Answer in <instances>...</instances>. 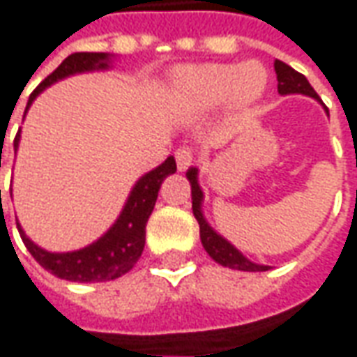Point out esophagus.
<instances>
[{
	"label": "esophagus",
	"mask_w": 357,
	"mask_h": 357,
	"mask_svg": "<svg viewBox=\"0 0 357 357\" xmlns=\"http://www.w3.org/2000/svg\"><path fill=\"white\" fill-rule=\"evenodd\" d=\"M176 164H178L179 172H183V169H188L191 166V162H193V150L191 148H178L176 150Z\"/></svg>",
	"instance_id": "34e87169"
}]
</instances>
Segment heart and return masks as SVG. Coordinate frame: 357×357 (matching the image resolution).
<instances>
[{
	"instance_id": "1",
	"label": "heart",
	"mask_w": 357,
	"mask_h": 357,
	"mask_svg": "<svg viewBox=\"0 0 357 357\" xmlns=\"http://www.w3.org/2000/svg\"><path fill=\"white\" fill-rule=\"evenodd\" d=\"M266 73L259 65H202L181 70L178 77L179 96L193 108L219 105L229 94L235 102L247 105L263 94Z\"/></svg>"
}]
</instances>
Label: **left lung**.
Instances as JSON below:
<instances>
[{
  "label": "left lung",
  "mask_w": 357,
  "mask_h": 357,
  "mask_svg": "<svg viewBox=\"0 0 357 357\" xmlns=\"http://www.w3.org/2000/svg\"><path fill=\"white\" fill-rule=\"evenodd\" d=\"M275 70H277V80H278V93L280 94H306V96H312L318 98V93L310 86V82L306 80L304 75H301L298 70L282 63V61H275ZM188 179L191 183V209H193V215L199 223V237H202V245L205 251L209 252V257L215 261V263L229 266V268H237V271H266L268 266L263 264L251 263L249 259H245L231 243L223 239L221 235H217L213 229L207 225V221L203 219L202 213V199L203 193L199 190V183H197V169L191 167L188 172Z\"/></svg>",
  "instance_id": "left-lung-1"
}]
</instances>
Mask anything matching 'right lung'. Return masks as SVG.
Returning <instances> with one entry per match:
<instances>
[{
    "label": "right lung",
    "mask_w": 357,
    "mask_h": 357,
    "mask_svg": "<svg viewBox=\"0 0 357 357\" xmlns=\"http://www.w3.org/2000/svg\"><path fill=\"white\" fill-rule=\"evenodd\" d=\"M108 67V55L106 53H73L68 55L59 67L47 77V79L35 89L29 96L27 108L31 106L35 96L47 89L49 84H53L59 79H65L68 75L75 73H84V70H93V68H106ZM19 146V132L13 140V148L17 150ZM1 167V155H0ZM176 160L169 155L162 166L152 169L150 174H146L144 178L134 185V190L130 193L128 202L124 205L122 213L118 217V221L108 229L105 237L80 249L75 252H49L43 251L41 247H37L33 241L27 239V235L23 233V229L19 227V235L25 243L27 251L31 252L33 259L43 266L45 271H49L51 275L73 282H105V280H114V278L126 275L132 271V266L140 259L144 251V243H146V223L148 217L154 211L155 199H158V191L162 181L176 174ZM1 193V191H0Z\"/></svg>",
    "instance_id": "1"
}]
</instances>
